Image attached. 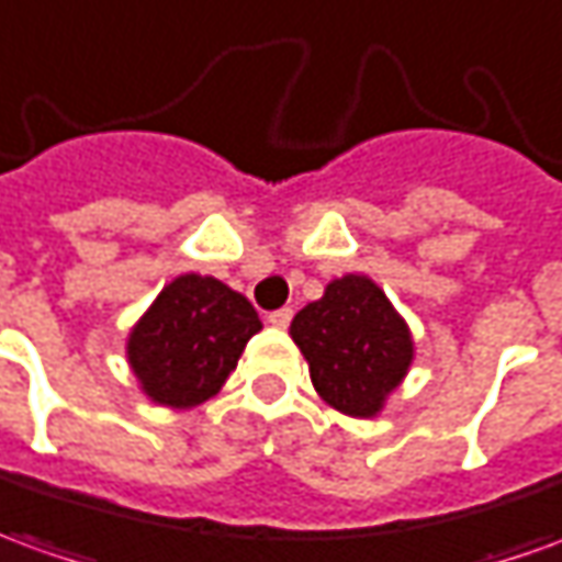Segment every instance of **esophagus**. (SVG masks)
<instances>
[{
	"mask_svg": "<svg viewBox=\"0 0 562 562\" xmlns=\"http://www.w3.org/2000/svg\"><path fill=\"white\" fill-rule=\"evenodd\" d=\"M290 318H293V308H278V312H272V315H269V324H272V327H278V330H284V327L290 324Z\"/></svg>",
	"mask_w": 562,
	"mask_h": 562,
	"instance_id": "esophagus-1",
	"label": "esophagus"
}]
</instances>
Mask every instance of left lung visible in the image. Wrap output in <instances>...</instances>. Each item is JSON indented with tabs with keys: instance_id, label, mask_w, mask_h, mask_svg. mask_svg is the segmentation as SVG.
I'll return each instance as SVG.
<instances>
[{
	"instance_id": "1",
	"label": "left lung",
	"mask_w": 562,
	"mask_h": 562,
	"mask_svg": "<svg viewBox=\"0 0 562 562\" xmlns=\"http://www.w3.org/2000/svg\"><path fill=\"white\" fill-rule=\"evenodd\" d=\"M315 392L351 419H373L413 367L416 342L404 315L370 274L333 278L324 296L290 321Z\"/></svg>"
}]
</instances>
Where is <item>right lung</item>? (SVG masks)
Wrapping results in <instances>:
<instances>
[{"instance_id":"right-lung-1","label":"right lung","mask_w":562,"mask_h":562,"mask_svg":"<svg viewBox=\"0 0 562 562\" xmlns=\"http://www.w3.org/2000/svg\"><path fill=\"white\" fill-rule=\"evenodd\" d=\"M262 330L250 300L214 274H177L125 339L140 392L158 406L192 409L211 401Z\"/></svg>"}]
</instances>
